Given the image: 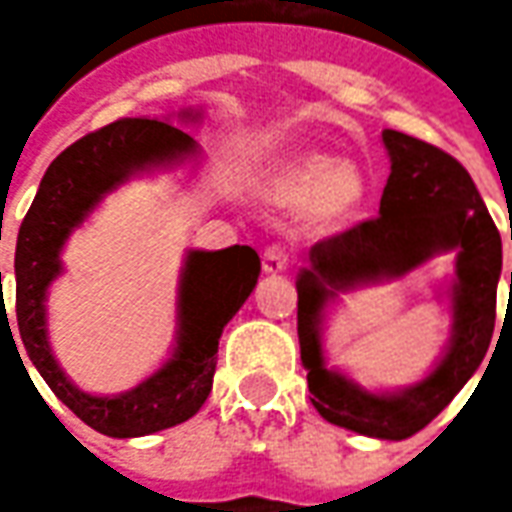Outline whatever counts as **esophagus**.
Wrapping results in <instances>:
<instances>
[{"label": "esophagus", "mask_w": 512, "mask_h": 512, "mask_svg": "<svg viewBox=\"0 0 512 512\" xmlns=\"http://www.w3.org/2000/svg\"><path fill=\"white\" fill-rule=\"evenodd\" d=\"M262 265L267 273H285L287 267L293 265V253L285 245H270L262 256Z\"/></svg>", "instance_id": "1"}]
</instances>
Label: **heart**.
<instances>
[{"label":"heart","instance_id":"b5f03b06","mask_svg":"<svg viewBox=\"0 0 512 512\" xmlns=\"http://www.w3.org/2000/svg\"><path fill=\"white\" fill-rule=\"evenodd\" d=\"M273 193L282 202H305L307 222L333 227L359 213L367 199V176L359 165L336 162L327 153H305L290 159L273 176Z\"/></svg>","mask_w":512,"mask_h":512}]
</instances>
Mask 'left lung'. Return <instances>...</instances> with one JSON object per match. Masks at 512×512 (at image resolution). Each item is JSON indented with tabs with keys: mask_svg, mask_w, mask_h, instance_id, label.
<instances>
[{
	"mask_svg": "<svg viewBox=\"0 0 512 512\" xmlns=\"http://www.w3.org/2000/svg\"><path fill=\"white\" fill-rule=\"evenodd\" d=\"M382 139L390 153V176L379 216L327 236L307 253L310 267L296 282L299 344L310 402L322 419L362 436L399 442L433 422L479 370L496 327L502 236L462 162L399 130H384ZM444 249H459L460 259L454 342L440 367L422 385L384 397L327 371L318 344V316L326 299L356 281L403 275Z\"/></svg>",
	"mask_w": 512,
	"mask_h": 512,
	"instance_id": "8db88e82",
	"label": "left lung"
}]
</instances>
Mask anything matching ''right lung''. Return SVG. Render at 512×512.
Masks as SVG:
<instances>
[{"instance_id": "obj_1", "label": "right lung", "mask_w": 512, "mask_h": 512, "mask_svg": "<svg viewBox=\"0 0 512 512\" xmlns=\"http://www.w3.org/2000/svg\"><path fill=\"white\" fill-rule=\"evenodd\" d=\"M196 153V142L170 122L116 119L65 148L42 176L16 239V322L30 362L48 387L93 430L130 439L187 422L210 396L225 325L259 279V253L247 245L193 250L179 290V344L156 376L122 396H88L65 379L45 330V290L62 270L59 250L99 199L145 165ZM2 293V276H0ZM8 316V313H5ZM13 339V333H10Z\"/></svg>"}]
</instances>
